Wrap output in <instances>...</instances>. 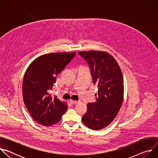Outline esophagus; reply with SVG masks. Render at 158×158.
<instances>
[{
  "label": "esophagus",
  "mask_w": 158,
  "mask_h": 158,
  "mask_svg": "<svg viewBox=\"0 0 158 158\" xmlns=\"http://www.w3.org/2000/svg\"><path fill=\"white\" fill-rule=\"evenodd\" d=\"M70 102L71 104H77L78 102V101H74V100H70Z\"/></svg>",
  "instance_id": "34e87169"
}]
</instances>
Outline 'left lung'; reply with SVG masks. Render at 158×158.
<instances>
[{"mask_svg":"<svg viewBox=\"0 0 158 158\" xmlns=\"http://www.w3.org/2000/svg\"><path fill=\"white\" fill-rule=\"evenodd\" d=\"M90 67L94 84L98 85L96 101L88 103L82 116L89 129L100 130L109 126L118 115L124 98V80L116 59L104 51L79 52Z\"/></svg>","mask_w":158,"mask_h":158,"instance_id":"obj_1","label":"left lung"}]
</instances>
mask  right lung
<instances>
[{"instance_id": "add662e5", "label": "right lung", "mask_w": 158, "mask_h": 158, "mask_svg": "<svg viewBox=\"0 0 158 158\" xmlns=\"http://www.w3.org/2000/svg\"><path fill=\"white\" fill-rule=\"evenodd\" d=\"M76 52L44 54L28 67L22 83L24 104L32 118L39 124L51 126L57 123L67 109L65 102L50 94L56 76L75 56Z\"/></svg>"}]
</instances>
